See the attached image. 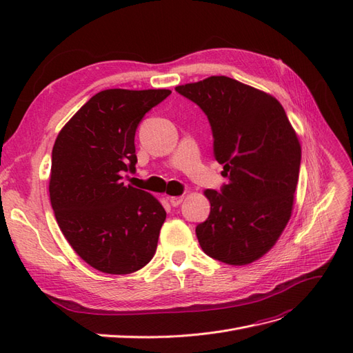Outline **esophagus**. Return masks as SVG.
<instances>
[{"label": "esophagus", "mask_w": 353, "mask_h": 353, "mask_svg": "<svg viewBox=\"0 0 353 353\" xmlns=\"http://www.w3.org/2000/svg\"><path fill=\"white\" fill-rule=\"evenodd\" d=\"M183 200H184V197L183 196H175V197H169V201H170V205H172L174 208L175 206H179L181 203H183Z\"/></svg>", "instance_id": "34e87169"}]
</instances>
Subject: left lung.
<instances>
[{
    "mask_svg": "<svg viewBox=\"0 0 353 353\" xmlns=\"http://www.w3.org/2000/svg\"><path fill=\"white\" fill-rule=\"evenodd\" d=\"M176 92L208 116L213 157L228 178L206 190L209 218L199 243L210 258L248 265L268 252L292 216L301 169V143L280 101L228 77L179 85Z\"/></svg>",
    "mask_w": 353,
    "mask_h": 353,
    "instance_id": "left-lung-1",
    "label": "left lung"
}]
</instances>
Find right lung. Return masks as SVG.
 Wrapping results in <instances>:
<instances>
[{"label": "right lung", "instance_id": "right-lung-1", "mask_svg": "<svg viewBox=\"0 0 353 353\" xmlns=\"http://www.w3.org/2000/svg\"><path fill=\"white\" fill-rule=\"evenodd\" d=\"M169 90H104L73 114L51 154L50 200L72 249L92 268L125 275L156 253L166 212L147 191L125 185L137 163L135 131Z\"/></svg>", "mask_w": 353, "mask_h": 353}]
</instances>
